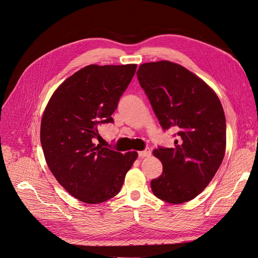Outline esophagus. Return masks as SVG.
Returning a JSON list of instances; mask_svg holds the SVG:
<instances>
[{
	"label": "esophagus",
	"mask_w": 258,
	"mask_h": 258,
	"mask_svg": "<svg viewBox=\"0 0 258 258\" xmlns=\"http://www.w3.org/2000/svg\"><path fill=\"white\" fill-rule=\"evenodd\" d=\"M150 154H151V151H150L149 148H146V149L143 150V151H139V152H138V155H139L140 158H143V157L149 156Z\"/></svg>",
	"instance_id": "esophagus-1"
}]
</instances>
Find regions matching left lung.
Segmentation results:
<instances>
[{
  "instance_id": "obj_1",
  "label": "left lung",
  "mask_w": 258,
  "mask_h": 258,
  "mask_svg": "<svg viewBox=\"0 0 258 258\" xmlns=\"http://www.w3.org/2000/svg\"><path fill=\"white\" fill-rule=\"evenodd\" d=\"M137 76L162 130H177L173 148L159 146L153 151L163 170L150 183L152 192L170 204L188 202L206 188L223 160L222 105L213 89L178 63L146 62Z\"/></svg>"
}]
</instances>
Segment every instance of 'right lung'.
Masks as SVG:
<instances>
[{"label":"right lung","mask_w":258,"mask_h":258,"mask_svg":"<svg viewBox=\"0 0 258 258\" xmlns=\"http://www.w3.org/2000/svg\"><path fill=\"white\" fill-rule=\"evenodd\" d=\"M137 64L87 66L63 81L45 108L41 145L51 173L63 188L86 204H100L121 189L138 157L102 145L98 125L112 114L131 83Z\"/></svg>","instance_id":"add662e5"}]
</instances>
